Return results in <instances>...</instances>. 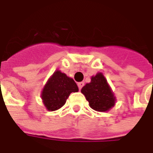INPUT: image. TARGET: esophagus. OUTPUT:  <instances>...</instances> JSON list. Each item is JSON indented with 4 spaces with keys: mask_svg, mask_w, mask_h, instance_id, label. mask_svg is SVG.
<instances>
[{
    "mask_svg": "<svg viewBox=\"0 0 153 153\" xmlns=\"http://www.w3.org/2000/svg\"><path fill=\"white\" fill-rule=\"evenodd\" d=\"M84 85H85V83H84V82H79V83L77 84L78 88H79V89H82V87L84 86Z\"/></svg>",
    "mask_w": 153,
    "mask_h": 153,
    "instance_id": "1",
    "label": "esophagus"
}]
</instances>
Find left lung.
I'll list each match as a JSON object with an SVG mask.
<instances>
[{"mask_svg": "<svg viewBox=\"0 0 153 153\" xmlns=\"http://www.w3.org/2000/svg\"><path fill=\"white\" fill-rule=\"evenodd\" d=\"M81 93L94 111L105 112L115 105V97L102 72L93 76L90 83L84 86Z\"/></svg>", "mask_w": 153, "mask_h": 153, "instance_id": "obj_1", "label": "left lung"}]
</instances>
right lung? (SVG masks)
<instances>
[{
  "mask_svg": "<svg viewBox=\"0 0 153 153\" xmlns=\"http://www.w3.org/2000/svg\"><path fill=\"white\" fill-rule=\"evenodd\" d=\"M78 90L77 85L73 79L57 70L44 85L41 97L47 110L55 111L65 104L71 93H76Z\"/></svg>",
  "mask_w": 153,
  "mask_h": 153,
  "instance_id": "1",
  "label": "right lung"
}]
</instances>
